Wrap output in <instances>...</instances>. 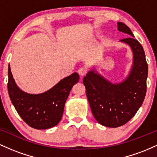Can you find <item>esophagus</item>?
Listing matches in <instances>:
<instances>
[{"label":"esophagus","mask_w":157,"mask_h":157,"mask_svg":"<svg viewBox=\"0 0 157 157\" xmlns=\"http://www.w3.org/2000/svg\"><path fill=\"white\" fill-rule=\"evenodd\" d=\"M78 74L80 75V76H85V75L87 74V69L85 68H80V69L78 70Z\"/></svg>","instance_id":"1"}]
</instances>
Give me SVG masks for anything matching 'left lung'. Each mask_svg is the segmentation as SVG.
I'll list each match as a JSON object with an SVG mask.
<instances>
[{
	"label": "left lung",
	"mask_w": 157,
	"mask_h": 157,
	"mask_svg": "<svg viewBox=\"0 0 157 157\" xmlns=\"http://www.w3.org/2000/svg\"><path fill=\"white\" fill-rule=\"evenodd\" d=\"M117 28L119 31L132 36L120 40L128 44L134 53V65L129 76L117 84L111 83L94 71L83 78L94 117L99 123L110 128L125 125L136 114L147 90L148 68L143 48L125 24L118 22Z\"/></svg>",
	"instance_id": "obj_1"
}]
</instances>
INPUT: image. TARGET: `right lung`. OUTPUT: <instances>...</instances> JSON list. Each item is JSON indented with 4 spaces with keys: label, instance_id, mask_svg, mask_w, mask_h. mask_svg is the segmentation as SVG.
Wrapping results in <instances>:
<instances>
[{
    "label": "right lung",
    "instance_id": "1",
    "mask_svg": "<svg viewBox=\"0 0 157 157\" xmlns=\"http://www.w3.org/2000/svg\"><path fill=\"white\" fill-rule=\"evenodd\" d=\"M8 77L7 86L11 101L23 121L35 129L50 128L59 123L70 91L80 79L78 74L75 72L63 79L46 92L29 94L17 87L10 65Z\"/></svg>",
    "mask_w": 157,
    "mask_h": 157
}]
</instances>
